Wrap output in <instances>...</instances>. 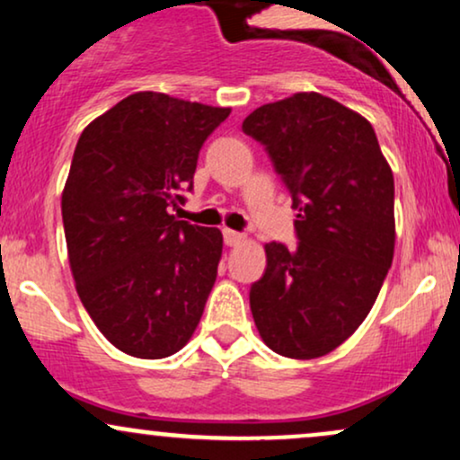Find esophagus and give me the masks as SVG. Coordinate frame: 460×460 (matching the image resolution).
<instances>
[{
  "label": "esophagus",
  "instance_id": "1",
  "mask_svg": "<svg viewBox=\"0 0 460 460\" xmlns=\"http://www.w3.org/2000/svg\"><path fill=\"white\" fill-rule=\"evenodd\" d=\"M223 235H225V244L226 246H240L242 242L246 240L244 234H240V231H234V229H225Z\"/></svg>",
  "mask_w": 460,
  "mask_h": 460
}]
</instances>
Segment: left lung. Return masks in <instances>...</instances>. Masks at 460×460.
I'll use <instances>...</instances> for the list:
<instances>
[{"label":"left lung","instance_id":"1","mask_svg":"<svg viewBox=\"0 0 460 460\" xmlns=\"http://www.w3.org/2000/svg\"><path fill=\"white\" fill-rule=\"evenodd\" d=\"M292 194L298 246L266 244L251 288L263 344L318 358L367 318L394 260V172L367 119L320 93L266 103L242 123Z\"/></svg>","mask_w":460,"mask_h":460}]
</instances>
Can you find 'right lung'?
<instances>
[{
    "instance_id": "1",
    "label": "right lung",
    "mask_w": 460,
    "mask_h": 460,
    "mask_svg": "<svg viewBox=\"0 0 460 460\" xmlns=\"http://www.w3.org/2000/svg\"><path fill=\"white\" fill-rule=\"evenodd\" d=\"M231 114L142 91L79 136L65 190L68 263L79 300L110 344L164 358L192 337L212 292L223 234L177 220L199 151Z\"/></svg>"
}]
</instances>
